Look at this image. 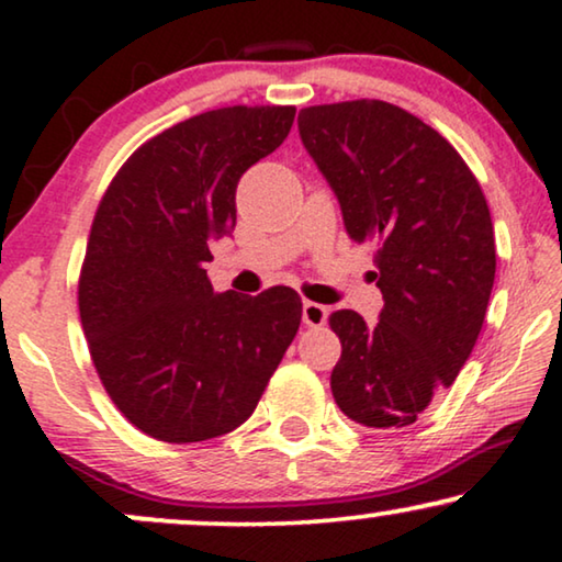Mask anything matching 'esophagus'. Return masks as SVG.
I'll return each mask as SVG.
<instances>
[{
	"label": "esophagus",
	"mask_w": 562,
	"mask_h": 562,
	"mask_svg": "<svg viewBox=\"0 0 562 562\" xmlns=\"http://www.w3.org/2000/svg\"><path fill=\"white\" fill-rule=\"evenodd\" d=\"M329 317L327 306H322L317 302H304L302 306V322L306 327H325Z\"/></svg>",
	"instance_id": "esophagus-1"
}]
</instances>
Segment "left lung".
<instances>
[{
  "label": "left lung",
  "mask_w": 562,
  "mask_h": 562,
  "mask_svg": "<svg viewBox=\"0 0 562 562\" xmlns=\"http://www.w3.org/2000/svg\"><path fill=\"white\" fill-rule=\"evenodd\" d=\"M299 137L350 240L375 245L383 294L371 327L352 310L329 317L342 342L335 402L358 425H414L452 386L486 317L496 276L486 196L458 150L396 104L306 106Z\"/></svg>",
  "instance_id": "1"
}]
</instances>
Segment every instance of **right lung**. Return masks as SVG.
Here are the masks:
<instances>
[{
	"instance_id": "1",
	"label": "right lung",
	"mask_w": 562,
	"mask_h": 562,
	"mask_svg": "<svg viewBox=\"0 0 562 562\" xmlns=\"http://www.w3.org/2000/svg\"><path fill=\"white\" fill-rule=\"evenodd\" d=\"M294 106H225L164 130L114 176L91 225L79 314L117 409L164 442L250 417L302 322L294 289L217 294L210 245L235 229L240 176L271 156Z\"/></svg>"
}]
</instances>
